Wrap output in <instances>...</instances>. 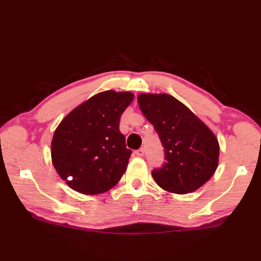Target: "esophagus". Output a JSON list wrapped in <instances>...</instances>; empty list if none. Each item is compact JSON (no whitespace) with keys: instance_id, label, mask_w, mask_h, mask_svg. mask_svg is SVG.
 I'll use <instances>...</instances> for the list:
<instances>
[{"instance_id":"obj_1","label":"esophagus","mask_w":261,"mask_h":261,"mask_svg":"<svg viewBox=\"0 0 261 261\" xmlns=\"http://www.w3.org/2000/svg\"><path fill=\"white\" fill-rule=\"evenodd\" d=\"M138 157H142L143 156V153H145V149L143 148H140V149H138V150H136V152H135Z\"/></svg>"}]
</instances>
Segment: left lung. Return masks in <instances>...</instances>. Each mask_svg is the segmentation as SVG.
I'll return each mask as SVG.
<instances>
[{"instance_id":"8db88e82","label":"left lung","mask_w":261,"mask_h":261,"mask_svg":"<svg viewBox=\"0 0 261 261\" xmlns=\"http://www.w3.org/2000/svg\"><path fill=\"white\" fill-rule=\"evenodd\" d=\"M138 104L165 149L166 162L151 171L153 179L175 194L202 187L219 166L220 146L212 130L169 94H139Z\"/></svg>"}]
</instances>
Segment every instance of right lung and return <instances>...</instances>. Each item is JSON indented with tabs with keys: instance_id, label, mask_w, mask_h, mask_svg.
<instances>
[{
	"instance_id": "1",
	"label": "right lung",
	"mask_w": 261,
	"mask_h": 261,
	"mask_svg": "<svg viewBox=\"0 0 261 261\" xmlns=\"http://www.w3.org/2000/svg\"><path fill=\"white\" fill-rule=\"evenodd\" d=\"M134 97L130 92H101L75 108L57 126L51 141L53 165L74 191L96 195L121 179L132 151L120 132V118Z\"/></svg>"
}]
</instances>
